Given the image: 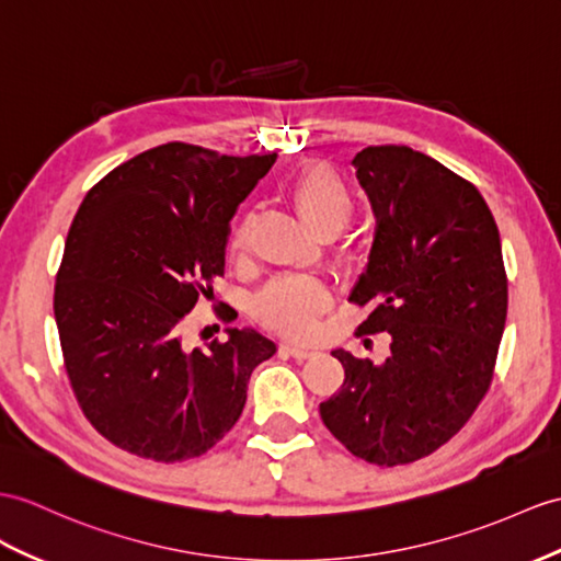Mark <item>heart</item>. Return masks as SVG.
<instances>
[{
	"mask_svg": "<svg viewBox=\"0 0 561 561\" xmlns=\"http://www.w3.org/2000/svg\"><path fill=\"white\" fill-rule=\"evenodd\" d=\"M321 309L319 297L307 283L283 280L266 293L259 323L264 328H302L317 321Z\"/></svg>",
	"mask_w": 561,
	"mask_h": 561,
	"instance_id": "b5f03b06",
	"label": "heart"
}]
</instances>
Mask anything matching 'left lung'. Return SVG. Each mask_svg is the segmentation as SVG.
<instances>
[{"mask_svg":"<svg viewBox=\"0 0 561 561\" xmlns=\"http://www.w3.org/2000/svg\"><path fill=\"white\" fill-rule=\"evenodd\" d=\"M273 161L167 142L106 173L73 216L54 285L64 366L94 431L130 455L209 453L276 354L224 302L197 337L181 331L224 278L230 218Z\"/></svg>","mask_w":561,"mask_h":561,"instance_id":"obj_1","label":"left lung"}]
</instances>
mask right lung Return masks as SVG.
Here are the masks:
<instances>
[{"mask_svg":"<svg viewBox=\"0 0 561 561\" xmlns=\"http://www.w3.org/2000/svg\"><path fill=\"white\" fill-rule=\"evenodd\" d=\"M357 181L376 216L352 302L374 357L337 350L345 383L321 404L354 457L402 467L463 428L493 383L507 319V273L493 214L476 185L407 145L366 147Z\"/></svg>","mask_w":561,"mask_h":561,"instance_id":"add662e5","label":"right lung"}]
</instances>
